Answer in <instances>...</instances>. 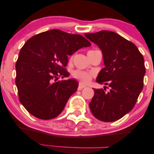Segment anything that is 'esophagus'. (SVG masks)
Returning <instances> with one entry per match:
<instances>
[{"label": "esophagus", "mask_w": 154, "mask_h": 154, "mask_svg": "<svg viewBox=\"0 0 154 154\" xmlns=\"http://www.w3.org/2000/svg\"><path fill=\"white\" fill-rule=\"evenodd\" d=\"M85 88H86L85 85H83L82 82H79V85H78V90H79V91H80V90H82Z\"/></svg>", "instance_id": "34e87169"}]
</instances>
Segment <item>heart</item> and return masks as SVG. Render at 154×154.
Returning <instances> with one entry per match:
<instances>
[{"label":"heart","mask_w":154,"mask_h":154,"mask_svg":"<svg viewBox=\"0 0 154 154\" xmlns=\"http://www.w3.org/2000/svg\"><path fill=\"white\" fill-rule=\"evenodd\" d=\"M72 76L73 77L77 80L80 81L82 83H88L91 82L93 79V74L92 72H88L82 70L77 69L72 72Z\"/></svg>","instance_id":"b5f03b06"}]
</instances>
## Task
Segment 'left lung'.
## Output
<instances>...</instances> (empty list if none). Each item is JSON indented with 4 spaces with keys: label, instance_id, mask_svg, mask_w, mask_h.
Here are the masks:
<instances>
[{
    "label": "left lung",
    "instance_id": "8db88e82",
    "mask_svg": "<svg viewBox=\"0 0 154 154\" xmlns=\"http://www.w3.org/2000/svg\"><path fill=\"white\" fill-rule=\"evenodd\" d=\"M85 35L102 51L105 67L96 81L108 85L94 89L90 109L98 120L116 121L133 109L142 91L146 73L143 56L135 44L114 32Z\"/></svg>",
    "mask_w": 154,
    "mask_h": 154
}]
</instances>
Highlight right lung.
I'll return each mask as SVG.
<instances>
[{"instance_id":"obj_1","label":"right lung","mask_w":154,"mask_h":154,"mask_svg":"<svg viewBox=\"0 0 154 154\" xmlns=\"http://www.w3.org/2000/svg\"><path fill=\"white\" fill-rule=\"evenodd\" d=\"M91 44L80 35L51 29L32 37L24 43L16 63V85L21 103L40 119L59 116L78 82L56 81L69 75L65 68L68 56Z\"/></svg>"}]
</instances>
